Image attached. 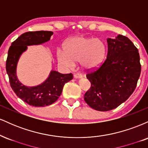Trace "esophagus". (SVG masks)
Here are the masks:
<instances>
[{
    "instance_id": "esophagus-1",
    "label": "esophagus",
    "mask_w": 148,
    "mask_h": 148,
    "mask_svg": "<svg viewBox=\"0 0 148 148\" xmlns=\"http://www.w3.org/2000/svg\"><path fill=\"white\" fill-rule=\"evenodd\" d=\"M82 75H81V74H74V77L75 78V79H81V78H82Z\"/></svg>"
}]
</instances>
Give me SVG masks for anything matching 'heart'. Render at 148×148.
<instances>
[{
    "label": "heart",
    "mask_w": 148,
    "mask_h": 148,
    "mask_svg": "<svg viewBox=\"0 0 148 148\" xmlns=\"http://www.w3.org/2000/svg\"><path fill=\"white\" fill-rule=\"evenodd\" d=\"M64 51H58L60 63L67 67H72L74 62H80L86 70H93L102 63L106 54V46L99 39L86 37H74L66 42Z\"/></svg>",
    "instance_id": "1"
}]
</instances>
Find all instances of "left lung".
Returning <instances> with one entry per match:
<instances>
[{
	"label": "left lung",
	"instance_id": "obj_1",
	"mask_svg": "<svg viewBox=\"0 0 148 148\" xmlns=\"http://www.w3.org/2000/svg\"><path fill=\"white\" fill-rule=\"evenodd\" d=\"M106 59L86 77L91 87L84 95L88 106L99 111L114 109L130 97L141 70L138 50L128 37L108 38Z\"/></svg>",
	"mask_w": 148,
	"mask_h": 148
}]
</instances>
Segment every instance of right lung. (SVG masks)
<instances>
[{
  "mask_svg": "<svg viewBox=\"0 0 148 148\" xmlns=\"http://www.w3.org/2000/svg\"><path fill=\"white\" fill-rule=\"evenodd\" d=\"M51 31L27 32L22 34L12 43L6 61V72L12 89L20 99L28 104L36 107L49 106L55 102L62 93L66 83L73 79L72 73L63 74L56 71H51L47 79L36 86H26L18 81L16 66L20 56L28 46L39 45L50 40Z\"/></svg>",
  "mask_w": 148,
  "mask_h": 148,
  "instance_id": "add662e5",
  "label": "right lung"
}]
</instances>
